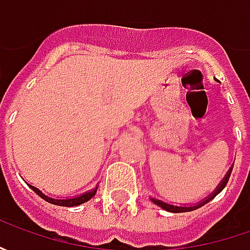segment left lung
Wrapping results in <instances>:
<instances>
[{
    "mask_svg": "<svg viewBox=\"0 0 250 250\" xmlns=\"http://www.w3.org/2000/svg\"><path fill=\"white\" fill-rule=\"evenodd\" d=\"M232 167L234 166H231L229 167V169L227 171V174L224 175V178L220 181V184L217 185L216 188H214V190L210 193V195H207L205 199H202V200H199V202H196V203H192V205H174V203H171V202H166V200H161V199H157V197H151L150 196V200L154 203V205H157V206H160L163 210H167V211H169V213H185V211H193V210H196V208H199V207L205 206L206 203H208L210 200H213L214 197L226 188L227 182H228V179H229V175H231V171H232Z\"/></svg>",
    "mask_w": 250,
    "mask_h": 250,
    "instance_id": "obj_1",
    "label": "left lung"
}]
</instances>
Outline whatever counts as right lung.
I'll use <instances>...</instances> for the list:
<instances>
[{
  "instance_id": "right-lung-1",
  "label": "right lung",
  "mask_w": 250,
  "mask_h": 250,
  "mask_svg": "<svg viewBox=\"0 0 250 250\" xmlns=\"http://www.w3.org/2000/svg\"><path fill=\"white\" fill-rule=\"evenodd\" d=\"M29 187L33 189L34 192L39 195V196L44 199L45 202H48V203H53V205H57V206H65V207H73V206H79V205H82V203H86V202H89L91 197L96 195V192H97V189H99V184L96 185V188H93L90 190H87V192H84L82 195H78V196H72V197H51L48 196V195H45L43 193L39 188L33 187V185H30V184H27Z\"/></svg>"
}]
</instances>
